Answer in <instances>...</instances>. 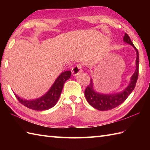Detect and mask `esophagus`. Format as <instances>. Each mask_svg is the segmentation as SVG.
<instances>
[{
    "mask_svg": "<svg viewBox=\"0 0 150 150\" xmlns=\"http://www.w3.org/2000/svg\"><path fill=\"white\" fill-rule=\"evenodd\" d=\"M82 71V66L80 64L75 65V66L73 67L71 69V73L73 75H77L79 73H80Z\"/></svg>",
    "mask_w": 150,
    "mask_h": 150,
    "instance_id": "obj_1",
    "label": "esophagus"
}]
</instances>
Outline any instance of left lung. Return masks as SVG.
Segmentation results:
<instances>
[{"label": "left lung", "mask_w": 150, "mask_h": 150, "mask_svg": "<svg viewBox=\"0 0 150 150\" xmlns=\"http://www.w3.org/2000/svg\"><path fill=\"white\" fill-rule=\"evenodd\" d=\"M124 42L132 45L137 52V59H136V69L133 73L131 79V82L125 90L119 93L115 94H101L95 91L93 88V82L91 79V82L87 88H86L84 95L88 103L92 107L100 111H106L112 110L113 108L119 106L120 104L124 103L126 98L130 95V93L134 90L135 85L138 79L139 75V52L137 49L133 45V42L130 39L127 33H125L123 39Z\"/></svg>", "instance_id": "1"}]
</instances>
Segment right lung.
<instances>
[{"mask_svg":"<svg viewBox=\"0 0 150 150\" xmlns=\"http://www.w3.org/2000/svg\"><path fill=\"white\" fill-rule=\"evenodd\" d=\"M71 71H66L62 72L55 82L50 88V90L47 92V93L41 97L39 98L32 100H27L22 99L17 95L15 94L16 98H17L19 103H21L24 106L30 108V109L37 111H44L48 110L53 107L58 101L61 93L64 84L71 77Z\"/></svg>","mask_w":150,"mask_h":150,"instance_id":"obj_1","label":"right lung"}]
</instances>
